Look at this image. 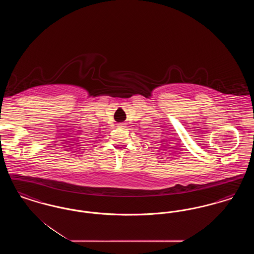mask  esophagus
Returning a JSON list of instances; mask_svg holds the SVG:
<instances>
[{
    "mask_svg": "<svg viewBox=\"0 0 254 254\" xmlns=\"http://www.w3.org/2000/svg\"><path fill=\"white\" fill-rule=\"evenodd\" d=\"M124 126H125L124 124H119V125H118V127H125Z\"/></svg>",
    "mask_w": 254,
    "mask_h": 254,
    "instance_id": "obj_1",
    "label": "esophagus"
}]
</instances>
